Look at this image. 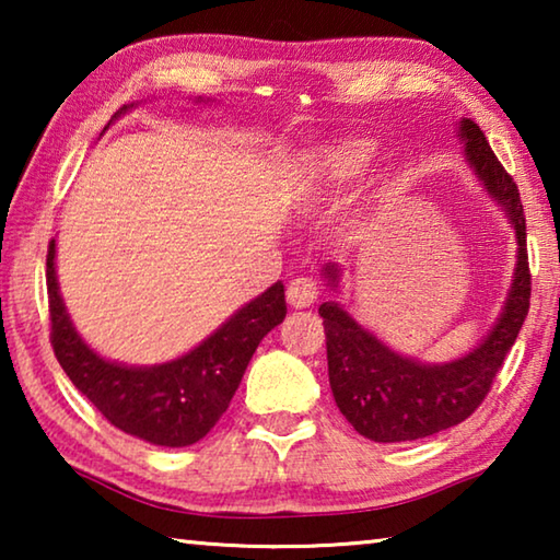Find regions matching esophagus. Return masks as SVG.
<instances>
[{"instance_id":"1","label":"esophagus","mask_w":560,"mask_h":560,"mask_svg":"<svg viewBox=\"0 0 560 560\" xmlns=\"http://www.w3.org/2000/svg\"><path fill=\"white\" fill-rule=\"evenodd\" d=\"M316 299H318V287H316L314 279H308V277L291 279L289 289H287V301L291 303L293 308L314 306Z\"/></svg>"}]
</instances>
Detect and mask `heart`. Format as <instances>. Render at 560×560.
<instances>
[{
    "mask_svg": "<svg viewBox=\"0 0 560 560\" xmlns=\"http://www.w3.org/2000/svg\"><path fill=\"white\" fill-rule=\"evenodd\" d=\"M377 148L363 138H340L320 148L314 163V179L324 189H343L355 185L373 167Z\"/></svg>",
    "mask_w": 560,
    "mask_h": 560,
    "instance_id": "1",
    "label": "heart"
}]
</instances>
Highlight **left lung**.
<instances>
[{"label": "left lung", "instance_id": "obj_1", "mask_svg": "<svg viewBox=\"0 0 560 560\" xmlns=\"http://www.w3.org/2000/svg\"><path fill=\"white\" fill-rule=\"evenodd\" d=\"M457 138L471 173L501 207L516 234L514 277L489 334L469 353L447 363H422L397 353L371 328L358 324L338 301L320 303L318 314L324 316L326 328L330 390L338 410L355 432L373 442L422 440L467 420L487 397L528 314L526 217L518 189L501 167L477 122L462 118L457 122ZM320 277L330 291L340 293L343 271L338 264H326Z\"/></svg>", "mask_w": 560, "mask_h": 560}]
</instances>
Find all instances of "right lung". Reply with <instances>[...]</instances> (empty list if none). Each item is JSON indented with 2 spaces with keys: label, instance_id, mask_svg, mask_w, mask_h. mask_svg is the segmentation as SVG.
I'll list each match as a JSON object with an SVG mask.
<instances>
[{
  "label": "right lung",
  "instance_id": "1",
  "mask_svg": "<svg viewBox=\"0 0 560 560\" xmlns=\"http://www.w3.org/2000/svg\"><path fill=\"white\" fill-rule=\"evenodd\" d=\"M130 108L132 103L122 106L113 120ZM46 287L51 346L75 390L86 395L118 430L158 447L200 442L230 407L261 338L287 318L283 283L277 281L179 358L128 365L103 358L75 330L56 277V240L46 254Z\"/></svg>",
  "mask_w": 560,
  "mask_h": 560
}]
</instances>
